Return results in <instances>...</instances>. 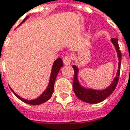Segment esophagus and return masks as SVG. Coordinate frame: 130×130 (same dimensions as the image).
Listing matches in <instances>:
<instances>
[{
    "instance_id": "1",
    "label": "esophagus",
    "mask_w": 130,
    "mask_h": 130,
    "mask_svg": "<svg viewBox=\"0 0 130 130\" xmlns=\"http://www.w3.org/2000/svg\"><path fill=\"white\" fill-rule=\"evenodd\" d=\"M63 63L65 65H70L72 62V57L70 55H67L66 57H64V58L63 59Z\"/></svg>"
}]
</instances>
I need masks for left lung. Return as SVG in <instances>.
<instances>
[{
    "instance_id": "1",
    "label": "left lung",
    "mask_w": 130,
    "mask_h": 130,
    "mask_svg": "<svg viewBox=\"0 0 130 130\" xmlns=\"http://www.w3.org/2000/svg\"><path fill=\"white\" fill-rule=\"evenodd\" d=\"M112 42L116 46V51L118 53V70L116 74V77L113 80L111 85L104 90H95V89H85L80 85L78 80V69L76 66L73 65L72 67L74 69V80H73V90L75 94V95L80 100L87 102L89 104H98L99 102L103 101L105 100L108 96H109L113 91L115 90L116 86L118 84L119 76H120V70H121V52L119 50V45L118 43V39L117 38H112Z\"/></svg>"
}]
</instances>
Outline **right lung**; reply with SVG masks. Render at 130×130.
<instances>
[{
	"instance_id": "1",
	"label": "right lung",
	"mask_w": 130,
	"mask_h": 130,
	"mask_svg": "<svg viewBox=\"0 0 130 130\" xmlns=\"http://www.w3.org/2000/svg\"><path fill=\"white\" fill-rule=\"evenodd\" d=\"M28 18V16L23 20L21 23H23V21H25V20ZM63 67V61L62 59L59 58H58L57 60H55L53 63V66H52V72L51 75H50V83H49V85L47 87V88L46 89V90L42 93L41 95L36 99H34V100H26L24 98H21L19 95H18L15 92H14L13 90H12L15 96L17 98H18L20 100H21L23 102L26 103V104H32V105H38V104H43L46 101H47L50 98L52 97V95L54 92V84H55V79L57 77V75L59 72L60 69Z\"/></svg>"
}]
</instances>
